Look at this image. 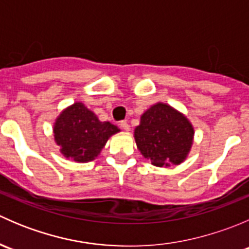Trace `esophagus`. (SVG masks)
Returning a JSON list of instances; mask_svg holds the SVG:
<instances>
[{
  "instance_id": "esophagus-1",
  "label": "esophagus",
  "mask_w": 249,
  "mask_h": 249,
  "mask_svg": "<svg viewBox=\"0 0 249 249\" xmlns=\"http://www.w3.org/2000/svg\"><path fill=\"white\" fill-rule=\"evenodd\" d=\"M120 126H122L125 131H129L130 130V125L126 120H123V122H120Z\"/></svg>"
}]
</instances>
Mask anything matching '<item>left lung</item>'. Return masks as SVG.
Wrapping results in <instances>:
<instances>
[{"label": "left lung", "mask_w": 249, "mask_h": 249, "mask_svg": "<svg viewBox=\"0 0 249 249\" xmlns=\"http://www.w3.org/2000/svg\"><path fill=\"white\" fill-rule=\"evenodd\" d=\"M194 139L189 120L166 104L154 105L141 115L135 141L142 155L155 166L179 165L187 158Z\"/></svg>", "instance_id": "8db88e82"}]
</instances>
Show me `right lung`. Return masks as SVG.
Wrapping results in <instances>:
<instances>
[{"label": "right lung", "instance_id": "obj_1", "mask_svg": "<svg viewBox=\"0 0 249 249\" xmlns=\"http://www.w3.org/2000/svg\"><path fill=\"white\" fill-rule=\"evenodd\" d=\"M120 130L99 118L82 102H76L62 110L54 125L55 142L66 158L88 162L100 154L112 135Z\"/></svg>", "mask_w": 249, "mask_h": 249}]
</instances>
